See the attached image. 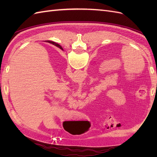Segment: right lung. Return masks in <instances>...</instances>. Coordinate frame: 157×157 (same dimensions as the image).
I'll list each match as a JSON object with an SVG mask.
<instances>
[{"label":"right lung","mask_w":157,"mask_h":157,"mask_svg":"<svg viewBox=\"0 0 157 157\" xmlns=\"http://www.w3.org/2000/svg\"><path fill=\"white\" fill-rule=\"evenodd\" d=\"M50 43H51V44H55L56 46H60V45H59V44H56L55 42H49Z\"/></svg>","instance_id":"right-lung-1"}]
</instances>
